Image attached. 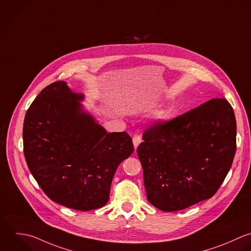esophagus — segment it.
Segmentation results:
<instances>
[{
  "mask_svg": "<svg viewBox=\"0 0 251 251\" xmlns=\"http://www.w3.org/2000/svg\"><path fill=\"white\" fill-rule=\"evenodd\" d=\"M142 143V138L140 135H134L133 136V145L135 150H137V148L139 147V145Z\"/></svg>",
  "mask_w": 251,
  "mask_h": 251,
  "instance_id": "esophagus-1",
  "label": "esophagus"
}]
</instances>
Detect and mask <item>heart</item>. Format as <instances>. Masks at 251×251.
<instances>
[{
  "instance_id": "b5f03b06",
  "label": "heart",
  "mask_w": 251,
  "mask_h": 251,
  "mask_svg": "<svg viewBox=\"0 0 251 251\" xmlns=\"http://www.w3.org/2000/svg\"><path fill=\"white\" fill-rule=\"evenodd\" d=\"M163 117H164V112L158 113V115H157V118H158V119H162Z\"/></svg>"
}]
</instances>
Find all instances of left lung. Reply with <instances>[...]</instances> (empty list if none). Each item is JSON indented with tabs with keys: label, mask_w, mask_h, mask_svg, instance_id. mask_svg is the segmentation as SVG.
<instances>
[{
	"label": "left lung",
	"mask_w": 251,
	"mask_h": 251,
	"mask_svg": "<svg viewBox=\"0 0 251 251\" xmlns=\"http://www.w3.org/2000/svg\"><path fill=\"white\" fill-rule=\"evenodd\" d=\"M235 112L225 99H212L146 130L137 149L148 201L173 212L212 198L236 153Z\"/></svg>",
	"instance_id": "obj_1"
}]
</instances>
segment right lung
<instances>
[{
    "label": "right lung",
    "mask_w": 251,
    "mask_h": 251,
    "mask_svg": "<svg viewBox=\"0 0 251 251\" xmlns=\"http://www.w3.org/2000/svg\"><path fill=\"white\" fill-rule=\"evenodd\" d=\"M63 81L41 91L23 123L28 168L44 193L67 208L89 211L109 200L119 164L134 151L126 132L107 133Z\"/></svg>",
    "instance_id": "obj_1"
}]
</instances>
